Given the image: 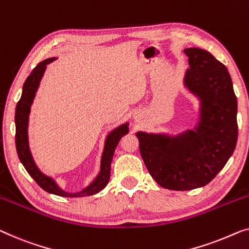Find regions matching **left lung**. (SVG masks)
I'll use <instances>...</instances> for the list:
<instances>
[{
  "instance_id": "8db88e82",
  "label": "left lung",
  "mask_w": 249,
  "mask_h": 249,
  "mask_svg": "<svg viewBox=\"0 0 249 249\" xmlns=\"http://www.w3.org/2000/svg\"><path fill=\"white\" fill-rule=\"evenodd\" d=\"M184 85L200 100L199 122L178 136L136 133L149 174L161 187L187 191L207 185L236 148L237 98L222 63L200 48H186Z\"/></svg>"
}]
</instances>
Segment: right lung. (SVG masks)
<instances>
[{
    "instance_id": "right-lung-1",
    "label": "right lung",
    "mask_w": 249,
    "mask_h": 249,
    "mask_svg": "<svg viewBox=\"0 0 249 249\" xmlns=\"http://www.w3.org/2000/svg\"><path fill=\"white\" fill-rule=\"evenodd\" d=\"M56 58H48L39 63L31 74L24 82L22 89V95L17 104L16 107V147L17 153L19 156V160L24 168L27 169L29 175L37 182V184L45 190L46 192L55 194V196H65V197H81L89 196L93 194L99 193L101 190H103L109 183L110 173H111V161H112L114 149L118 146L120 139L124 135H127L129 131L128 122L119 125L114 130L111 131L107 135L104 143V149L101 158V169L99 175L96 176L94 181L84 190L80 191L77 193H70L60 189L57 185L55 179L45 175L40 169L36 165L34 157H32L30 148H29V140H28V124H29V114H30V107L34 102L36 96V92L39 88L40 81L46 71L47 65L53 62Z\"/></svg>"
}]
</instances>
